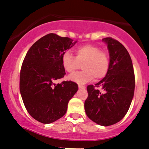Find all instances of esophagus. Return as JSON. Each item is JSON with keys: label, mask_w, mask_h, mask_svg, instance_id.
Here are the masks:
<instances>
[{"label": "esophagus", "mask_w": 149, "mask_h": 149, "mask_svg": "<svg viewBox=\"0 0 149 149\" xmlns=\"http://www.w3.org/2000/svg\"><path fill=\"white\" fill-rule=\"evenodd\" d=\"M79 89H84V88H85V87L84 86H83V85H79Z\"/></svg>", "instance_id": "1"}]
</instances>
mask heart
Segmentation results:
<instances>
[{"label": "heart", "mask_w": 149, "mask_h": 149, "mask_svg": "<svg viewBox=\"0 0 149 149\" xmlns=\"http://www.w3.org/2000/svg\"><path fill=\"white\" fill-rule=\"evenodd\" d=\"M76 57L70 52L61 56V65L65 71L69 73L79 68L83 64L84 71L74 73L69 76L71 81L77 84H85L93 79L99 80L106 76L110 66L108 54L101 51L100 48L93 45H85L76 49Z\"/></svg>", "instance_id": "1"}]
</instances>
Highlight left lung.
<instances>
[{
    "instance_id": "8db88e82",
    "label": "left lung",
    "mask_w": 149,
    "mask_h": 149,
    "mask_svg": "<svg viewBox=\"0 0 149 149\" xmlns=\"http://www.w3.org/2000/svg\"><path fill=\"white\" fill-rule=\"evenodd\" d=\"M110 66L106 76L95 85H88L84 110L89 119L102 126L116 124L125 116L134 97L135 78L131 56L116 40L104 38Z\"/></svg>"
}]
</instances>
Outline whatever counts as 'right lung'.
Wrapping results in <instances>:
<instances>
[{"label": "right lung", "mask_w": 149, "mask_h": 149, "mask_svg": "<svg viewBox=\"0 0 149 149\" xmlns=\"http://www.w3.org/2000/svg\"><path fill=\"white\" fill-rule=\"evenodd\" d=\"M77 41L49 33L33 44L23 61L20 92L28 113L44 124L58 120L66 113L70 100L78 91L73 81H55L64 77L61 56Z\"/></svg>", "instance_id": "1"}]
</instances>
